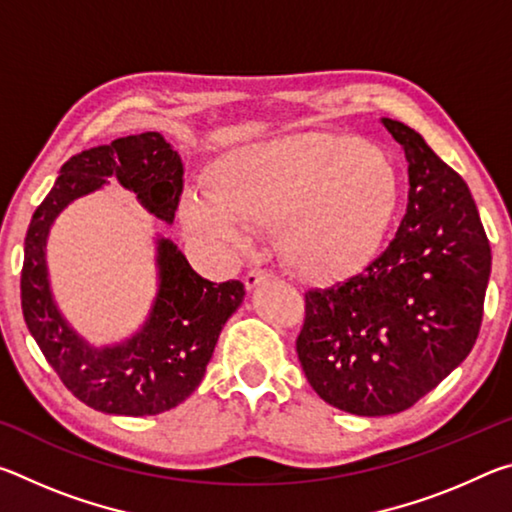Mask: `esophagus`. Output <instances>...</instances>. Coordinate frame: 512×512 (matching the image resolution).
<instances>
[{"label": "esophagus", "instance_id": "1", "mask_svg": "<svg viewBox=\"0 0 512 512\" xmlns=\"http://www.w3.org/2000/svg\"><path fill=\"white\" fill-rule=\"evenodd\" d=\"M268 277H273L271 271H266V268H250L246 273V289H255L259 284L266 282Z\"/></svg>", "mask_w": 512, "mask_h": 512}]
</instances>
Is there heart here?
<instances>
[{
    "label": "heart",
    "mask_w": 512,
    "mask_h": 512,
    "mask_svg": "<svg viewBox=\"0 0 512 512\" xmlns=\"http://www.w3.org/2000/svg\"><path fill=\"white\" fill-rule=\"evenodd\" d=\"M400 173L359 137L305 133L225 151L210 196L185 198L194 228L239 239L237 221L280 225V248L307 277L357 268L386 237L400 205Z\"/></svg>",
    "instance_id": "b5f03b06"
}]
</instances>
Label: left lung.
Instances as JSON below:
<instances>
[{"label": "left lung", "instance_id": "obj_1", "mask_svg": "<svg viewBox=\"0 0 512 512\" xmlns=\"http://www.w3.org/2000/svg\"><path fill=\"white\" fill-rule=\"evenodd\" d=\"M409 162V203L361 273L305 293L300 366L327 404L391 415L436 388L474 348L490 244L465 180L402 121L384 117Z\"/></svg>", "mask_w": 512, "mask_h": 512}]
</instances>
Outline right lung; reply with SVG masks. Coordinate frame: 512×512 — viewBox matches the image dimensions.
<instances>
[{"label":"right lung","instance_id":"obj_1","mask_svg":"<svg viewBox=\"0 0 512 512\" xmlns=\"http://www.w3.org/2000/svg\"><path fill=\"white\" fill-rule=\"evenodd\" d=\"M183 176V160L160 133L119 137L72 155L33 212L24 239L22 314L67 391L97 411L158 415L187 400L246 289L239 280H205L169 239H158L160 291L149 320L133 339L97 350L67 327L51 300L45 264L49 228L67 203L106 185L108 178H117L146 210L171 223L183 196Z\"/></svg>","mask_w":512,"mask_h":512}]
</instances>
